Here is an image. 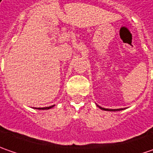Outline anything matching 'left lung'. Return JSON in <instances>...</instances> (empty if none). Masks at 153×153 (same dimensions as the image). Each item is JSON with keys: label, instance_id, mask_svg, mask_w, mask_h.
Returning a JSON list of instances; mask_svg holds the SVG:
<instances>
[{"label": "left lung", "instance_id": "1", "mask_svg": "<svg viewBox=\"0 0 153 153\" xmlns=\"http://www.w3.org/2000/svg\"><path fill=\"white\" fill-rule=\"evenodd\" d=\"M99 106V105H98ZM100 108L101 109V110H104V111H121V110H123V109H105V108H103V107H100V106H99Z\"/></svg>", "mask_w": 153, "mask_h": 153}]
</instances>
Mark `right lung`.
<instances>
[{
    "instance_id": "1",
    "label": "right lung",
    "mask_w": 153,
    "mask_h": 153,
    "mask_svg": "<svg viewBox=\"0 0 153 153\" xmlns=\"http://www.w3.org/2000/svg\"><path fill=\"white\" fill-rule=\"evenodd\" d=\"M52 107H53V105H52V106H48V107H43V108H36L39 109V110H48V109H50Z\"/></svg>"
}]
</instances>
